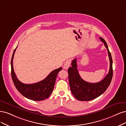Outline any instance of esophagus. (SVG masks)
<instances>
[{"instance_id": "34e87169", "label": "esophagus", "mask_w": 126, "mask_h": 126, "mask_svg": "<svg viewBox=\"0 0 126 126\" xmlns=\"http://www.w3.org/2000/svg\"><path fill=\"white\" fill-rule=\"evenodd\" d=\"M70 66H71V62H70V61L68 60V61H66L65 63H64V65H63V68L64 69H66V70H67V69Z\"/></svg>"}]
</instances>
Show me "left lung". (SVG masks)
Masks as SVG:
<instances>
[{
	"instance_id": "8db88e82",
	"label": "left lung",
	"mask_w": 126,
	"mask_h": 126,
	"mask_svg": "<svg viewBox=\"0 0 126 126\" xmlns=\"http://www.w3.org/2000/svg\"><path fill=\"white\" fill-rule=\"evenodd\" d=\"M107 48L110 61V68L107 75L100 82L91 83L84 80L79 73L76 59L72 62V66L68 69V81L70 89L75 98L80 101H89L96 98L106 91L110 85L112 78V60L110 52H109L107 44L105 40L99 38Z\"/></svg>"
}]
</instances>
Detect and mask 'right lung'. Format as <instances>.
Masks as SVG:
<instances>
[{"label":"right lung","instance_id":"obj_1","mask_svg":"<svg viewBox=\"0 0 126 126\" xmlns=\"http://www.w3.org/2000/svg\"><path fill=\"white\" fill-rule=\"evenodd\" d=\"M17 47L14 51L11 61V77L15 87L23 96L29 99L40 101L47 98L53 90L56 76L62 67L53 71L46 79L40 82L31 84H23L18 80L14 70L13 59Z\"/></svg>","mask_w":126,"mask_h":126}]
</instances>
